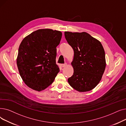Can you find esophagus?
Returning <instances> with one entry per match:
<instances>
[{"instance_id": "34e87169", "label": "esophagus", "mask_w": 126, "mask_h": 126, "mask_svg": "<svg viewBox=\"0 0 126 126\" xmlns=\"http://www.w3.org/2000/svg\"><path fill=\"white\" fill-rule=\"evenodd\" d=\"M62 67H66L67 66V64L66 63H65V64H62Z\"/></svg>"}]
</instances>
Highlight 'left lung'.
Returning a JSON list of instances; mask_svg holds the SVG:
<instances>
[{
    "label": "left lung",
    "mask_w": 126,
    "mask_h": 126,
    "mask_svg": "<svg viewBox=\"0 0 126 126\" xmlns=\"http://www.w3.org/2000/svg\"><path fill=\"white\" fill-rule=\"evenodd\" d=\"M64 35L74 51L71 62L74 71L68 79L69 85L79 92L93 89L100 82L106 67L101 43L86 32H65Z\"/></svg>",
    "instance_id": "obj_1"
}]
</instances>
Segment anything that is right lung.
<instances>
[{
  "instance_id": "right-lung-1",
  "label": "right lung",
  "mask_w": 126,
  "mask_h": 126,
  "mask_svg": "<svg viewBox=\"0 0 126 126\" xmlns=\"http://www.w3.org/2000/svg\"><path fill=\"white\" fill-rule=\"evenodd\" d=\"M62 34L51 29H40L25 37L18 49L17 65L28 87L40 91L54 82L60 71L56 64L57 46Z\"/></svg>"
}]
</instances>
